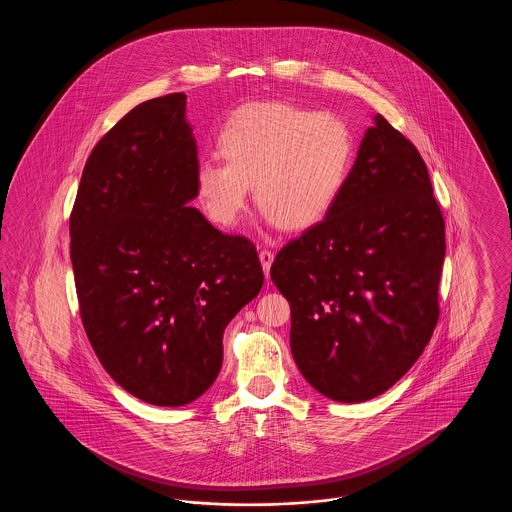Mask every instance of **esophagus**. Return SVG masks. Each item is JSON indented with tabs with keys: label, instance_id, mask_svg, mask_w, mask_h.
Listing matches in <instances>:
<instances>
[{
	"label": "esophagus",
	"instance_id": "obj_1",
	"mask_svg": "<svg viewBox=\"0 0 512 512\" xmlns=\"http://www.w3.org/2000/svg\"><path fill=\"white\" fill-rule=\"evenodd\" d=\"M259 261H261V267L265 270V276L268 278V272H270L272 261H274V253L268 251V249H261V251H259Z\"/></svg>",
	"mask_w": 512,
	"mask_h": 512
}]
</instances>
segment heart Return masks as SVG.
Here are the masks:
<instances>
[{
	"label": "heart",
	"mask_w": 512,
	"mask_h": 512,
	"mask_svg": "<svg viewBox=\"0 0 512 512\" xmlns=\"http://www.w3.org/2000/svg\"><path fill=\"white\" fill-rule=\"evenodd\" d=\"M217 159L195 167L197 201L213 224L230 228L253 194L263 220L307 230L338 205L355 163L347 122L282 101L236 109L217 134Z\"/></svg>",
	"instance_id": "b5f03b06"
}]
</instances>
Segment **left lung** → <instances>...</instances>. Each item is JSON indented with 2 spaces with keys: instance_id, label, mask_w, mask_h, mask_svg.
I'll list each match as a JSON object with an SVG mask.
<instances>
[{
  "instance_id": "8db88e82",
  "label": "left lung",
  "mask_w": 512,
  "mask_h": 512,
  "mask_svg": "<svg viewBox=\"0 0 512 512\" xmlns=\"http://www.w3.org/2000/svg\"><path fill=\"white\" fill-rule=\"evenodd\" d=\"M445 224L418 149L382 115L334 211L284 245L270 278L292 307L303 378L361 403L390 390L438 324Z\"/></svg>"
}]
</instances>
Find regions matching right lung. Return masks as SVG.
Listing matches in <instances>:
<instances>
[{"label": "right lung", "instance_id": "obj_1", "mask_svg": "<svg viewBox=\"0 0 512 512\" xmlns=\"http://www.w3.org/2000/svg\"><path fill=\"white\" fill-rule=\"evenodd\" d=\"M186 96L149 99L92 149L71 215V261L86 336L109 376L157 407L213 386L222 334L263 288L255 245L195 207Z\"/></svg>", "mask_w": 512, "mask_h": 512}]
</instances>
